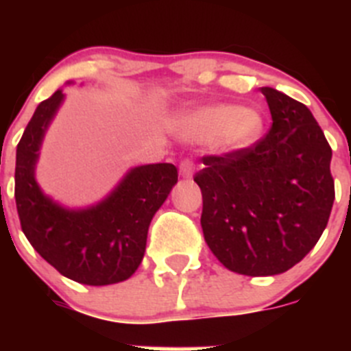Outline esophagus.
I'll return each mask as SVG.
<instances>
[{"label":"esophagus","instance_id":"esophagus-1","mask_svg":"<svg viewBox=\"0 0 351 351\" xmlns=\"http://www.w3.org/2000/svg\"><path fill=\"white\" fill-rule=\"evenodd\" d=\"M195 172V163L190 158H184V160L179 163V173H181L184 179H190Z\"/></svg>","mask_w":351,"mask_h":351}]
</instances>
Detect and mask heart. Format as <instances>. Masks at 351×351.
Segmentation results:
<instances>
[{"label":"heart","mask_w":351,"mask_h":351,"mask_svg":"<svg viewBox=\"0 0 351 351\" xmlns=\"http://www.w3.org/2000/svg\"><path fill=\"white\" fill-rule=\"evenodd\" d=\"M262 114L253 107L207 105L178 121V132L188 141H213L221 153H239L258 141Z\"/></svg>","instance_id":"heart-1"}]
</instances>
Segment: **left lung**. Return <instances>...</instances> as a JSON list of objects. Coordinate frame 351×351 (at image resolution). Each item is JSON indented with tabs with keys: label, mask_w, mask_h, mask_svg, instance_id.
I'll list each match as a JSON object with an SVG mask.
<instances>
[{
	"label": "left lung",
	"mask_w": 351,
	"mask_h": 351,
	"mask_svg": "<svg viewBox=\"0 0 351 351\" xmlns=\"http://www.w3.org/2000/svg\"><path fill=\"white\" fill-rule=\"evenodd\" d=\"M272 116L263 138L239 153L204 156L195 176L200 225L214 256L244 276L287 272L315 247L334 204L332 149L311 110L262 88Z\"/></svg>",
	"instance_id": "8db88e82"
}]
</instances>
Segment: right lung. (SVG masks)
<instances>
[{
	"mask_svg": "<svg viewBox=\"0 0 351 351\" xmlns=\"http://www.w3.org/2000/svg\"><path fill=\"white\" fill-rule=\"evenodd\" d=\"M64 95L36 107L15 156V204L24 235L43 260L70 280L104 287L128 280L144 258L151 219L178 182L172 163L128 170L110 195L86 209H68L43 195L35 179L43 135Z\"/></svg>",
	"mask_w": 351,
	"mask_h": 351,
	"instance_id": "right-lung-1",
	"label": "right lung"
}]
</instances>
